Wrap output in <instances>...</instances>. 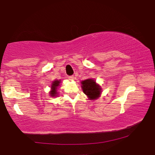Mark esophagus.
<instances>
[{
    "label": "esophagus",
    "instance_id": "1",
    "mask_svg": "<svg viewBox=\"0 0 155 155\" xmlns=\"http://www.w3.org/2000/svg\"><path fill=\"white\" fill-rule=\"evenodd\" d=\"M68 80H74V76H73V75L68 76Z\"/></svg>",
    "mask_w": 155,
    "mask_h": 155
}]
</instances>
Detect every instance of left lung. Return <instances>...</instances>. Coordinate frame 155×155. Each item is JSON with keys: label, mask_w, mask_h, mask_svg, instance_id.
Returning a JSON list of instances; mask_svg holds the SVG:
<instances>
[{"label": "left lung", "mask_w": 155, "mask_h": 155, "mask_svg": "<svg viewBox=\"0 0 155 155\" xmlns=\"http://www.w3.org/2000/svg\"><path fill=\"white\" fill-rule=\"evenodd\" d=\"M81 87L84 94L87 96L90 100H95L101 96V88L93 78L82 80L81 82Z\"/></svg>", "instance_id": "1"}]
</instances>
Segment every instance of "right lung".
<instances>
[{"instance_id": "1", "label": "right lung", "mask_w": 155, "mask_h": 155, "mask_svg": "<svg viewBox=\"0 0 155 155\" xmlns=\"http://www.w3.org/2000/svg\"><path fill=\"white\" fill-rule=\"evenodd\" d=\"M61 82V80H55L52 82L51 84V91L49 92V95L51 97L58 96V90L60 87Z\"/></svg>"}]
</instances>
